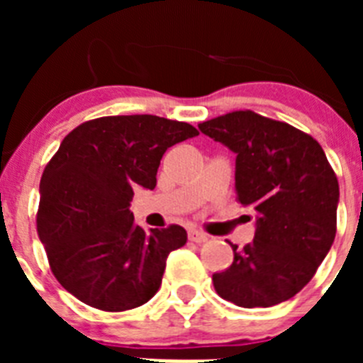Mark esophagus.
I'll list each match as a JSON object with an SVG mask.
<instances>
[{
  "label": "esophagus",
  "mask_w": 363,
  "mask_h": 363,
  "mask_svg": "<svg viewBox=\"0 0 363 363\" xmlns=\"http://www.w3.org/2000/svg\"><path fill=\"white\" fill-rule=\"evenodd\" d=\"M189 240H191V242L201 243V242H207V240H209V236L198 229H191L189 230Z\"/></svg>",
  "instance_id": "esophagus-1"
}]
</instances>
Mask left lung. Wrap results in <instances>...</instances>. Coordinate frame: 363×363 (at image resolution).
<instances>
[{"label": "left lung", "mask_w": 363, "mask_h": 363, "mask_svg": "<svg viewBox=\"0 0 363 363\" xmlns=\"http://www.w3.org/2000/svg\"><path fill=\"white\" fill-rule=\"evenodd\" d=\"M198 129L236 154V196L256 213L255 240L243 249L230 243L233 264L214 272V289L245 309L289 300L335 242L340 189L325 152L309 134L251 111Z\"/></svg>", "instance_id": "left-lung-1"}]
</instances>
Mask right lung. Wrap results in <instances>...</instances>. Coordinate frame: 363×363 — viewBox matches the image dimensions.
<instances>
[{
	"mask_svg": "<svg viewBox=\"0 0 363 363\" xmlns=\"http://www.w3.org/2000/svg\"><path fill=\"white\" fill-rule=\"evenodd\" d=\"M198 130L152 114L105 116L69 133L40 182L38 236L54 277L86 306L120 313L158 293L167 256L187 242L184 227L134 223L138 187H156L169 147Z\"/></svg>",
	"mask_w": 363,
	"mask_h": 363,
	"instance_id": "obj_1",
	"label": "right lung"
}]
</instances>
